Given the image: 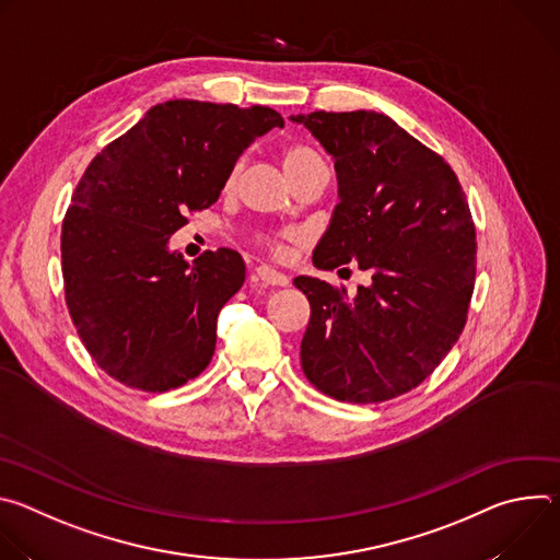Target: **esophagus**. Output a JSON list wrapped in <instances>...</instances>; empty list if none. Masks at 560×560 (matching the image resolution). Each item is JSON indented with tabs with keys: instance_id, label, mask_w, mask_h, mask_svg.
Wrapping results in <instances>:
<instances>
[{
	"instance_id": "34e87169",
	"label": "esophagus",
	"mask_w": 560,
	"mask_h": 560,
	"mask_svg": "<svg viewBox=\"0 0 560 560\" xmlns=\"http://www.w3.org/2000/svg\"><path fill=\"white\" fill-rule=\"evenodd\" d=\"M255 275H257V279H259L264 285H288V283H290V279H288L285 275H281V272H277L275 268H268V266H259V268L255 270Z\"/></svg>"
}]
</instances>
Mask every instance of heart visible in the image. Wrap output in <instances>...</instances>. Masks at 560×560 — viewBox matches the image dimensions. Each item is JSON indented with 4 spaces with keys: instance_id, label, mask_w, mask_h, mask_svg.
Wrapping results in <instances>:
<instances>
[{
    "instance_id": "heart-1",
    "label": "heart",
    "mask_w": 560,
    "mask_h": 560,
    "mask_svg": "<svg viewBox=\"0 0 560 560\" xmlns=\"http://www.w3.org/2000/svg\"><path fill=\"white\" fill-rule=\"evenodd\" d=\"M281 166H283V173L285 177L290 179V184L307 173H314V171H328V164L326 159L318 154L314 148L310 145H303V143H292L288 145L283 152H281ZM238 171H242V166H232V171L228 173L225 177V188L230 190L234 184H236V177H238ZM294 234H279L277 238H270L268 242V248L275 257H283L285 255V242H290Z\"/></svg>"
}]
</instances>
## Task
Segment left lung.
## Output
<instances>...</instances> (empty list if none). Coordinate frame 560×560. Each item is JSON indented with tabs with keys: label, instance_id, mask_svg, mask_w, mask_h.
Returning a JSON list of instances; mask_svg holds the SVG:
<instances>
[{
	"label": "left lung",
	"instance_id": "8db88e82",
	"mask_svg": "<svg viewBox=\"0 0 560 560\" xmlns=\"http://www.w3.org/2000/svg\"><path fill=\"white\" fill-rule=\"evenodd\" d=\"M332 154L339 203L312 264L357 261V294L296 277L310 301L307 381L346 404H381L421 385L465 328L476 230L445 159L374 110L292 115Z\"/></svg>",
	"mask_w": 560,
	"mask_h": 560
}]
</instances>
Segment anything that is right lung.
Here are the masks:
<instances>
[{
    "mask_svg": "<svg viewBox=\"0 0 560 560\" xmlns=\"http://www.w3.org/2000/svg\"><path fill=\"white\" fill-rule=\"evenodd\" d=\"M283 117L173 100L152 106L86 168L61 223L66 305L79 339L115 381L168 392L199 376L217 316L246 279L242 255L168 250L186 214L210 208L242 152Z\"/></svg>",
    "mask_w": 560,
    "mask_h": 560,
    "instance_id": "add662e5",
    "label": "right lung"
}]
</instances>
